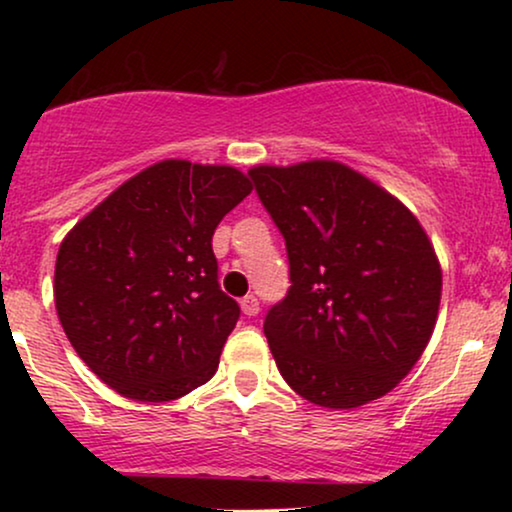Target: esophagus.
Here are the masks:
<instances>
[{
	"label": "esophagus",
	"instance_id": "1",
	"mask_svg": "<svg viewBox=\"0 0 512 512\" xmlns=\"http://www.w3.org/2000/svg\"><path fill=\"white\" fill-rule=\"evenodd\" d=\"M240 305H242V312L247 314V317H256L258 310H261V305H258V298L256 296H244L240 300Z\"/></svg>",
	"mask_w": 512,
	"mask_h": 512
}]
</instances>
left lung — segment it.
<instances>
[{"instance_id":"8db88e82","label":"left lung","mask_w":512,"mask_h":512,"mask_svg":"<svg viewBox=\"0 0 512 512\" xmlns=\"http://www.w3.org/2000/svg\"><path fill=\"white\" fill-rule=\"evenodd\" d=\"M291 289L263 331L286 384L349 410L389 394L429 345L443 272L417 216L338 160L251 167Z\"/></svg>"}]
</instances>
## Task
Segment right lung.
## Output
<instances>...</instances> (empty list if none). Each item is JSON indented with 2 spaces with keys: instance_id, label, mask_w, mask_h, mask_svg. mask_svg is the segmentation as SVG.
<instances>
[{
  "instance_id": "right-lung-1",
  "label": "right lung",
  "mask_w": 512,
  "mask_h": 512,
  "mask_svg": "<svg viewBox=\"0 0 512 512\" xmlns=\"http://www.w3.org/2000/svg\"><path fill=\"white\" fill-rule=\"evenodd\" d=\"M251 188L230 165L160 160L69 230L55 310L107 387L163 403L216 373L240 305L221 291L212 235Z\"/></svg>"
}]
</instances>
